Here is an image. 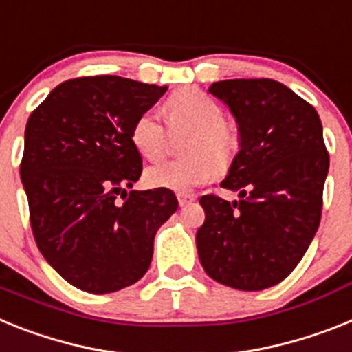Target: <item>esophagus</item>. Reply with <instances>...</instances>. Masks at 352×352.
Masks as SVG:
<instances>
[{"label":"esophagus","mask_w":352,"mask_h":352,"mask_svg":"<svg viewBox=\"0 0 352 352\" xmlns=\"http://www.w3.org/2000/svg\"><path fill=\"white\" fill-rule=\"evenodd\" d=\"M177 200H179V206H181V208H184V206H188V204L193 202L195 195H191V193H177Z\"/></svg>","instance_id":"esophagus-1"}]
</instances>
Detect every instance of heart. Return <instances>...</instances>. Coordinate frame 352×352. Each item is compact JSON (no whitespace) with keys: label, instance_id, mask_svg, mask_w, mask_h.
Instances as JSON below:
<instances>
[{"label":"heart","instance_id":"b5f03b06","mask_svg":"<svg viewBox=\"0 0 352 352\" xmlns=\"http://www.w3.org/2000/svg\"><path fill=\"white\" fill-rule=\"evenodd\" d=\"M171 129L186 126L191 134L184 143L179 161H162L144 171V181L152 188L188 191L223 171L234 159L240 135L232 121L223 118L220 103L200 89H181L164 103ZM131 141L140 155L148 161L162 157L166 150V129L153 111L135 118Z\"/></svg>","mask_w":352,"mask_h":352}]
</instances>
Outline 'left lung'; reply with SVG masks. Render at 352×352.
Here are the masks:
<instances>
[{
  "instance_id": "left-lung-1",
  "label": "left lung",
  "mask_w": 352,
  "mask_h": 352,
  "mask_svg": "<svg viewBox=\"0 0 352 352\" xmlns=\"http://www.w3.org/2000/svg\"><path fill=\"white\" fill-rule=\"evenodd\" d=\"M209 93L238 123L240 152L220 186L240 191L241 200L200 199L206 221L197 231L199 258L221 285L265 290L290 276L320 223L329 170L320 118L270 78L214 82Z\"/></svg>"
}]
</instances>
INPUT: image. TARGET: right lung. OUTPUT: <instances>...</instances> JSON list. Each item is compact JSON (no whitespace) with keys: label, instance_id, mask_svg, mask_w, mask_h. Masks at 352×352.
Returning <instances> with one entry per match:
<instances>
[{"label":"right lung","instance_id":"1","mask_svg":"<svg viewBox=\"0 0 352 352\" xmlns=\"http://www.w3.org/2000/svg\"><path fill=\"white\" fill-rule=\"evenodd\" d=\"M164 91L80 76L58 84L28 118L19 173L32 232L44 259L80 290L111 294L140 281L155 232L179 208L166 188L126 193L143 171L131 129Z\"/></svg>","mask_w":352,"mask_h":352}]
</instances>
